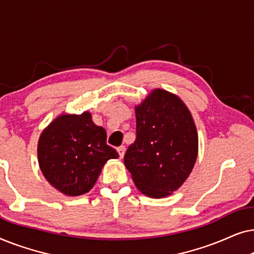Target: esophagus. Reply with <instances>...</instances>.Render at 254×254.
Listing matches in <instances>:
<instances>
[{"mask_svg":"<svg viewBox=\"0 0 254 254\" xmlns=\"http://www.w3.org/2000/svg\"><path fill=\"white\" fill-rule=\"evenodd\" d=\"M117 151H118V154H119V157L123 158L124 155H125V151H126V148H125L124 145H121V147L117 148Z\"/></svg>","mask_w":254,"mask_h":254,"instance_id":"1","label":"esophagus"}]
</instances>
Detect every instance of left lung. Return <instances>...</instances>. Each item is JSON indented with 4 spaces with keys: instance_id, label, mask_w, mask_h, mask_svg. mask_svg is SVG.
Instances as JSON below:
<instances>
[{
    "instance_id": "obj_1",
    "label": "left lung",
    "mask_w": 254,
    "mask_h": 254,
    "mask_svg": "<svg viewBox=\"0 0 254 254\" xmlns=\"http://www.w3.org/2000/svg\"><path fill=\"white\" fill-rule=\"evenodd\" d=\"M136 138L125 165L144 195L164 197L183 185L197 156V133L183 100L165 90L151 91L135 107Z\"/></svg>"
}]
</instances>
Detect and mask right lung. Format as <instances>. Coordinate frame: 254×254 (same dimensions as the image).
Masks as SVG:
<instances>
[{"label": "right lung", "mask_w": 254, "mask_h": 254, "mask_svg": "<svg viewBox=\"0 0 254 254\" xmlns=\"http://www.w3.org/2000/svg\"><path fill=\"white\" fill-rule=\"evenodd\" d=\"M106 131L93 124L89 112L61 114L43 130L38 142V162L47 182L61 193H88L104 164L118 158L106 144Z\"/></svg>", "instance_id": "add662e5"}]
</instances>
